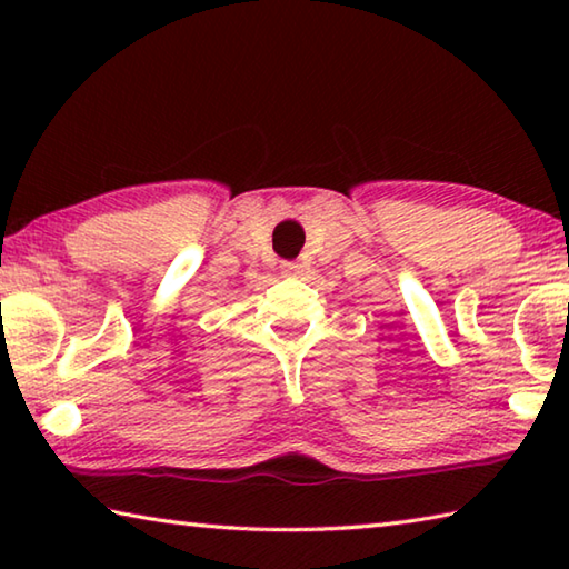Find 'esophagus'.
Segmentation results:
<instances>
[{
	"label": "esophagus",
	"instance_id": "34e87169",
	"mask_svg": "<svg viewBox=\"0 0 569 569\" xmlns=\"http://www.w3.org/2000/svg\"><path fill=\"white\" fill-rule=\"evenodd\" d=\"M281 271H283L286 276H301V273H303V266L298 263V261H283Z\"/></svg>",
	"mask_w": 569,
	"mask_h": 569
}]
</instances>
